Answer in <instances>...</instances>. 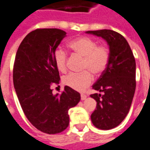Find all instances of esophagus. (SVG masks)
Listing matches in <instances>:
<instances>
[{
	"mask_svg": "<svg viewBox=\"0 0 150 150\" xmlns=\"http://www.w3.org/2000/svg\"><path fill=\"white\" fill-rule=\"evenodd\" d=\"M87 99V96L84 94H81V100H86Z\"/></svg>",
	"mask_w": 150,
	"mask_h": 150,
	"instance_id": "1",
	"label": "esophagus"
}]
</instances>
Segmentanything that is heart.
I'll use <instances>...</instances> for the list:
<instances>
[{
  "label": "heart",
  "instance_id": "obj_1",
  "mask_svg": "<svg viewBox=\"0 0 150 150\" xmlns=\"http://www.w3.org/2000/svg\"><path fill=\"white\" fill-rule=\"evenodd\" d=\"M69 47L78 55L83 58L81 73H69L62 79L66 86L76 91H83L93 80V75L102 74L107 68L109 61V51L106 46H98L96 41L88 37H81L69 43ZM54 63L59 71H67V53L61 48L54 52Z\"/></svg>",
  "mask_w": 150,
  "mask_h": 150
}]
</instances>
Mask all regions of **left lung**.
<instances>
[{
    "label": "left lung",
    "mask_w": 150,
    "mask_h": 150,
    "mask_svg": "<svg viewBox=\"0 0 150 150\" xmlns=\"http://www.w3.org/2000/svg\"><path fill=\"white\" fill-rule=\"evenodd\" d=\"M101 37L109 48V61L102 75L92 86L103 94L91 95L96 101L91 122L104 130L114 129L125 118L132 104L136 89V62L127 40L111 30L87 31Z\"/></svg>",
    "instance_id": "obj_1"
}]
</instances>
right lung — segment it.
I'll use <instances>...</instances> for the list:
<instances>
[{"label":"right lung","instance_id":"1","mask_svg":"<svg viewBox=\"0 0 150 150\" xmlns=\"http://www.w3.org/2000/svg\"><path fill=\"white\" fill-rule=\"evenodd\" d=\"M66 34L59 29L32 31L18 47L13 65V85L22 110L36 129L48 134L68 127V110L80 100V94L68 86L60 96L50 88L60 81L54 57Z\"/></svg>","mask_w":150,"mask_h":150}]
</instances>
